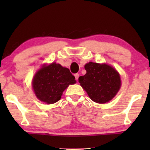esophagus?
Listing matches in <instances>:
<instances>
[{
  "label": "esophagus",
  "instance_id": "1",
  "mask_svg": "<svg viewBox=\"0 0 150 150\" xmlns=\"http://www.w3.org/2000/svg\"><path fill=\"white\" fill-rule=\"evenodd\" d=\"M74 76H75V79H76V80H77L79 79V74H78V73H76V74H74Z\"/></svg>",
  "mask_w": 150,
  "mask_h": 150
}]
</instances>
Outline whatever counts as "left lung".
Here are the masks:
<instances>
[{
	"instance_id": "8db88e82",
	"label": "left lung",
	"mask_w": 150,
	"mask_h": 150,
	"mask_svg": "<svg viewBox=\"0 0 150 150\" xmlns=\"http://www.w3.org/2000/svg\"><path fill=\"white\" fill-rule=\"evenodd\" d=\"M85 75L79 82L93 102L104 104L115 97L120 89L119 73L110 65L89 62L85 65Z\"/></svg>"
}]
</instances>
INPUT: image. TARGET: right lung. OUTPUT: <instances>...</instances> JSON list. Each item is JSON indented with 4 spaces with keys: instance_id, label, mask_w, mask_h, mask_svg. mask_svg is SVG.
I'll list each match as a JSON object with an SVG mask.
<instances>
[{
    "instance_id": "right-lung-1",
    "label": "right lung",
    "mask_w": 150,
    "mask_h": 150,
    "mask_svg": "<svg viewBox=\"0 0 150 150\" xmlns=\"http://www.w3.org/2000/svg\"><path fill=\"white\" fill-rule=\"evenodd\" d=\"M76 83L69 69L60 64L51 63L42 67L33 80V88L37 98L47 104H54L61 99L64 90Z\"/></svg>"
}]
</instances>
